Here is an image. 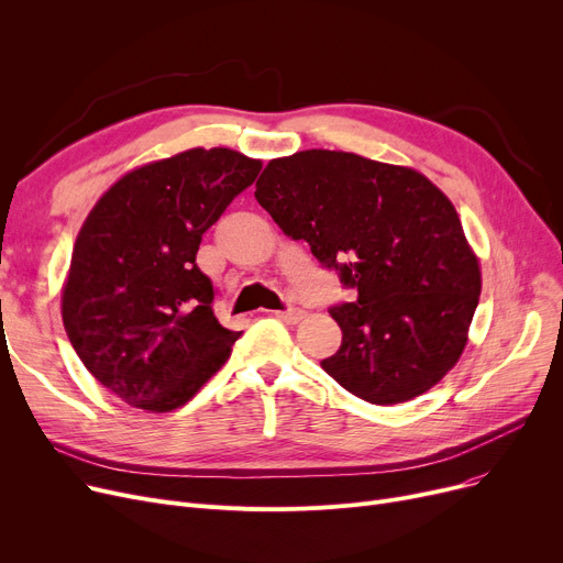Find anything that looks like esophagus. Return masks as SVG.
Instances as JSON below:
<instances>
[{
    "label": "esophagus",
    "mask_w": 563,
    "mask_h": 563,
    "mask_svg": "<svg viewBox=\"0 0 563 563\" xmlns=\"http://www.w3.org/2000/svg\"><path fill=\"white\" fill-rule=\"evenodd\" d=\"M276 317L285 323H299L306 317V312L301 308H287V310H278Z\"/></svg>",
    "instance_id": "esophagus-1"
}]
</instances>
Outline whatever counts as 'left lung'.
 Listing matches in <instances>:
<instances>
[{
	"instance_id": "8db88e82",
	"label": "left lung",
	"mask_w": 563,
	"mask_h": 563,
	"mask_svg": "<svg viewBox=\"0 0 563 563\" xmlns=\"http://www.w3.org/2000/svg\"><path fill=\"white\" fill-rule=\"evenodd\" d=\"M255 198L358 291L353 303L329 310L342 344L321 361L344 390L378 406L401 404L456 365L482 272L454 205L422 173L303 151L266 164Z\"/></svg>"
}]
</instances>
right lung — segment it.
Wrapping results in <instances>:
<instances>
[{
  "label": "right lung",
  "mask_w": 563,
  "mask_h": 563,
  "mask_svg": "<svg viewBox=\"0 0 563 563\" xmlns=\"http://www.w3.org/2000/svg\"><path fill=\"white\" fill-rule=\"evenodd\" d=\"M260 168L230 147H191L123 175L86 217L62 317L84 367L125 404L180 408L228 361L242 333L214 317L196 253Z\"/></svg>",
  "instance_id": "right-lung-1"
}]
</instances>
